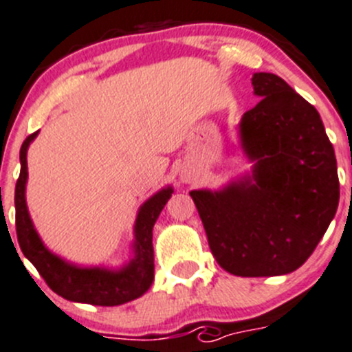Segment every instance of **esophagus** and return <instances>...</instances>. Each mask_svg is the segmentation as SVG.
I'll list each match as a JSON object with an SVG mask.
<instances>
[{
  "mask_svg": "<svg viewBox=\"0 0 352 352\" xmlns=\"http://www.w3.org/2000/svg\"><path fill=\"white\" fill-rule=\"evenodd\" d=\"M184 180H186V182H187V179H186V177H184Z\"/></svg>",
  "mask_w": 352,
  "mask_h": 352,
  "instance_id": "obj_1",
  "label": "esophagus"
}]
</instances>
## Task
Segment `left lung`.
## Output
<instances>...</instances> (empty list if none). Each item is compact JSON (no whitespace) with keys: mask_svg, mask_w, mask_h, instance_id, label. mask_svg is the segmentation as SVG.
<instances>
[{"mask_svg":"<svg viewBox=\"0 0 352 352\" xmlns=\"http://www.w3.org/2000/svg\"><path fill=\"white\" fill-rule=\"evenodd\" d=\"M261 102L246 111L239 139L252 175L221 191H191L210 250L222 269L243 278L300 267L339 206L333 146L320 113L271 72H255Z\"/></svg>","mask_w":352,"mask_h":352,"instance_id":"left-lung-1","label":"left lung"}]
</instances>
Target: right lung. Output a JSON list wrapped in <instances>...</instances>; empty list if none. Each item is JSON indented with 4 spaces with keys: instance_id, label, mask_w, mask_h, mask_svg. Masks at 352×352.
Here are the masks:
<instances>
[{
    "instance_id": "add662e5",
    "label": "right lung",
    "mask_w": 352,
    "mask_h": 352,
    "mask_svg": "<svg viewBox=\"0 0 352 352\" xmlns=\"http://www.w3.org/2000/svg\"><path fill=\"white\" fill-rule=\"evenodd\" d=\"M38 131L31 133L21 147V175L15 186V228L21 250L32 262L48 287L60 297L72 302L94 305H121L146 294L154 280L153 228L161 210L172 196V187H165L147 199L135 221L133 258L118 271L104 267H78L62 261L43 245L36 232L25 205L28 182V147Z\"/></svg>"
}]
</instances>
